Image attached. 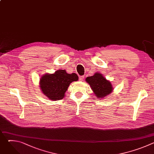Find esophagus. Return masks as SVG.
<instances>
[{"label":"esophagus","instance_id":"esophagus-1","mask_svg":"<svg viewBox=\"0 0 154 154\" xmlns=\"http://www.w3.org/2000/svg\"><path fill=\"white\" fill-rule=\"evenodd\" d=\"M79 81H83V79H84V76L83 75H82V76H80L79 77Z\"/></svg>","mask_w":154,"mask_h":154}]
</instances>
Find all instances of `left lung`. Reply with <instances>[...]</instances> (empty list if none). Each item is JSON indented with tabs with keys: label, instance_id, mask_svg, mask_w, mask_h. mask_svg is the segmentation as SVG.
Returning a JSON list of instances; mask_svg holds the SVG:
<instances>
[{
	"label": "left lung",
	"instance_id": "obj_1",
	"mask_svg": "<svg viewBox=\"0 0 154 154\" xmlns=\"http://www.w3.org/2000/svg\"><path fill=\"white\" fill-rule=\"evenodd\" d=\"M85 80L90 85L94 94L99 99L105 97L113 90L111 82L100 73H95L93 76L88 77Z\"/></svg>",
	"mask_w": 154,
	"mask_h": 154
}]
</instances>
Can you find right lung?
Wrapping results in <instances>:
<instances>
[{
    "instance_id": "obj_1",
    "label": "right lung",
    "mask_w": 154,
    "mask_h": 154,
    "mask_svg": "<svg viewBox=\"0 0 154 154\" xmlns=\"http://www.w3.org/2000/svg\"><path fill=\"white\" fill-rule=\"evenodd\" d=\"M75 73L68 74L65 70H58L54 74L43 75L39 80V86L43 94L52 100H58L64 97L69 85L78 80Z\"/></svg>"
}]
</instances>
